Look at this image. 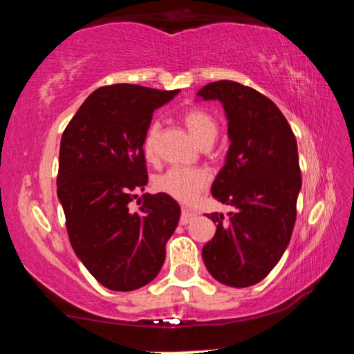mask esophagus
Segmentation results:
<instances>
[{"instance_id":"1","label":"esophagus","mask_w":354,"mask_h":354,"mask_svg":"<svg viewBox=\"0 0 354 354\" xmlns=\"http://www.w3.org/2000/svg\"><path fill=\"white\" fill-rule=\"evenodd\" d=\"M196 217V214L192 211V209H187L184 207L183 212H181V218H179V221H181V225H189L192 220H194Z\"/></svg>"}]
</instances>
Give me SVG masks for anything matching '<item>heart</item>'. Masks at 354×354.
I'll return each mask as SVG.
<instances>
[{
	"mask_svg": "<svg viewBox=\"0 0 354 354\" xmlns=\"http://www.w3.org/2000/svg\"><path fill=\"white\" fill-rule=\"evenodd\" d=\"M181 120L190 136L201 147L206 145V143H212L218 134L217 122H215L211 113L200 109V107H190L183 113ZM158 137L159 122L154 120L147 127L142 139V151L149 162H154L158 159ZM209 183H211V175L205 169L171 167V169L154 179V189L181 203H192L207 189Z\"/></svg>",
	"mask_w": 354,
	"mask_h": 354,
	"instance_id": "b5f03b06",
	"label": "heart"
}]
</instances>
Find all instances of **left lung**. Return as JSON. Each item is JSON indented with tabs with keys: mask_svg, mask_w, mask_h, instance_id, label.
<instances>
[{
	"mask_svg": "<svg viewBox=\"0 0 354 354\" xmlns=\"http://www.w3.org/2000/svg\"><path fill=\"white\" fill-rule=\"evenodd\" d=\"M203 100H218L231 145L212 196L234 206L207 214L217 231L203 247L209 273L221 284L248 287L277 266L290 242L301 189L297 140L283 112L266 95L236 81L209 82Z\"/></svg>",
	"mask_w": 354,
	"mask_h": 354,
	"instance_id": "obj_1",
	"label": "left lung"
}]
</instances>
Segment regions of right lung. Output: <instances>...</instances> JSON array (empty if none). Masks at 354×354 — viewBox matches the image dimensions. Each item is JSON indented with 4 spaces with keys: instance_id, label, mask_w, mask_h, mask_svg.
Returning <instances> with one entry per match:
<instances>
[{
    "instance_id": "add662e5",
    "label": "right lung",
    "mask_w": 354,
    "mask_h": 354,
    "mask_svg": "<svg viewBox=\"0 0 354 354\" xmlns=\"http://www.w3.org/2000/svg\"><path fill=\"white\" fill-rule=\"evenodd\" d=\"M179 91L112 84L88 95L65 128L57 196L76 256L100 284L128 292L153 281L181 207L165 194H136L148 183L142 139L154 109Z\"/></svg>"
}]
</instances>
